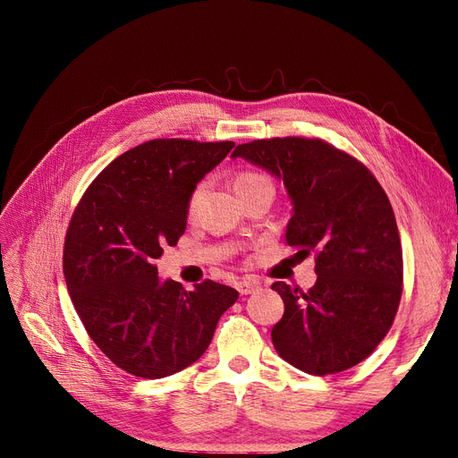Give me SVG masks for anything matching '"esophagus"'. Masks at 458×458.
<instances>
[{"mask_svg":"<svg viewBox=\"0 0 458 458\" xmlns=\"http://www.w3.org/2000/svg\"><path fill=\"white\" fill-rule=\"evenodd\" d=\"M237 288H239V293H241L242 296H246V294H254L256 290L259 288V283H258V281H254V279H244V281H241V283L237 284Z\"/></svg>","mask_w":458,"mask_h":458,"instance_id":"esophagus-1","label":"esophagus"}]
</instances>
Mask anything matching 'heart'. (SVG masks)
<instances>
[{
	"label": "heart",
	"instance_id": "b5f03b06",
	"mask_svg": "<svg viewBox=\"0 0 458 458\" xmlns=\"http://www.w3.org/2000/svg\"><path fill=\"white\" fill-rule=\"evenodd\" d=\"M233 187H234V192H237V195H239V199H242L244 195H248V192H254L258 189L271 187V182H269L266 175L258 174V172H241V174H237V177L233 179ZM200 192H202L200 185L191 192V197L187 200V212L189 214L195 212V208H197L199 199H200Z\"/></svg>",
	"mask_w": 458,
	"mask_h": 458
}]
</instances>
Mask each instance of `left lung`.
<instances>
[{
  "mask_svg": "<svg viewBox=\"0 0 458 458\" xmlns=\"http://www.w3.org/2000/svg\"><path fill=\"white\" fill-rule=\"evenodd\" d=\"M244 158L283 179L293 200L286 244L315 252V284L271 288L284 315L276 353L325 377L367 359L390 330L403 293V254L392 204L365 164L323 140L273 137L239 145Z\"/></svg>",
  "mask_w": 458,
  "mask_h": 458,
  "instance_id": "obj_1",
  "label": "left lung"
}]
</instances>
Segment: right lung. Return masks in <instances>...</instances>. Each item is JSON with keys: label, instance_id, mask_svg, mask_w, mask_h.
Instances as JSON below:
<instances>
[{"label": "right lung", "instance_id": "obj_1", "mask_svg": "<svg viewBox=\"0 0 458 458\" xmlns=\"http://www.w3.org/2000/svg\"><path fill=\"white\" fill-rule=\"evenodd\" d=\"M234 147L152 140L123 152L93 179L64 237L63 271L78 317L110 361L164 378L202 357L216 325L239 298L206 279L185 290L160 281L155 261L187 227V200Z\"/></svg>", "mask_w": 458, "mask_h": 458}]
</instances>
